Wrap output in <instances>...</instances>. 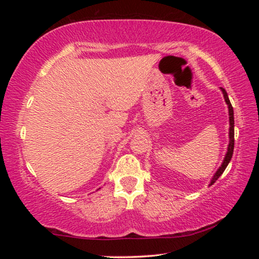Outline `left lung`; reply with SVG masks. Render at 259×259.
I'll list each match as a JSON object with an SVG mask.
<instances>
[{"mask_svg":"<svg viewBox=\"0 0 259 259\" xmlns=\"http://www.w3.org/2000/svg\"><path fill=\"white\" fill-rule=\"evenodd\" d=\"M223 96H224V99H225V103L227 105V107H229V119H230V131H229V138H230V143H229V146H227V152L225 154L224 160L222 162V165L219 166L217 169V171L214 172V175L211 178V181H210V185H212V184L217 181V179L222 176V174L224 172V170L226 169V166L229 165L230 161L232 159V155H233V150H234V112H233V107H232V104L229 99V96H227V93L225 91V89H223L221 88Z\"/></svg>","mask_w":259,"mask_h":259,"instance_id":"1","label":"left lung"}]
</instances>
